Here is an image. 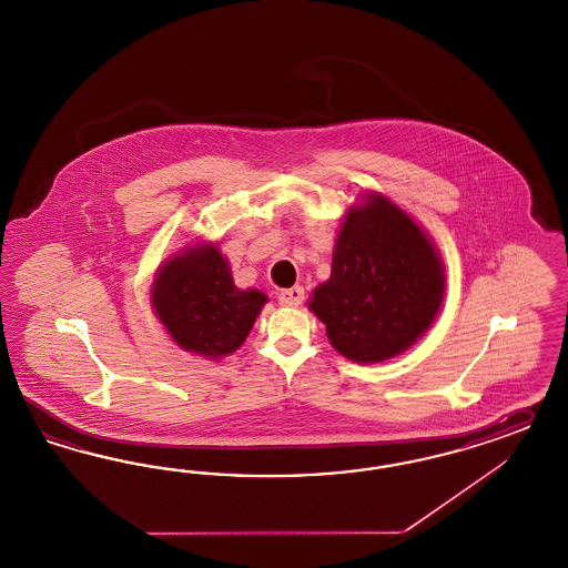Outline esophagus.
<instances>
[{"label":"esophagus","instance_id":"34e87169","mask_svg":"<svg viewBox=\"0 0 568 568\" xmlns=\"http://www.w3.org/2000/svg\"><path fill=\"white\" fill-rule=\"evenodd\" d=\"M303 298H305V291H303V286L284 288V291H280V293H277V301H280V305H286V307H296V305H301V303H303Z\"/></svg>","mask_w":568,"mask_h":568}]
</instances>
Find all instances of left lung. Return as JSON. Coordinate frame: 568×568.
Returning a JSON list of instances; mask_svg holds the SVG:
<instances>
[{"mask_svg":"<svg viewBox=\"0 0 568 568\" xmlns=\"http://www.w3.org/2000/svg\"><path fill=\"white\" fill-rule=\"evenodd\" d=\"M446 275L438 248L381 193L352 206L336 235L331 277L310 310L341 356L359 364L406 352L440 312Z\"/></svg>","mask_w":568,"mask_h":568,"instance_id":"left-lung-1","label":"left lung"}]
</instances>
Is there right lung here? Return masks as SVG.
<instances>
[{
	"label": "right lung",
	"mask_w": 568,
	"mask_h": 568,
	"mask_svg": "<svg viewBox=\"0 0 568 568\" xmlns=\"http://www.w3.org/2000/svg\"><path fill=\"white\" fill-rule=\"evenodd\" d=\"M267 296L233 284L227 258L214 244L172 254L151 286V307L185 352L219 357L233 354L251 333Z\"/></svg>",
	"instance_id": "1"
}]
</instances>
